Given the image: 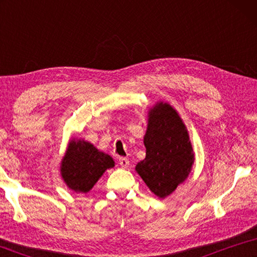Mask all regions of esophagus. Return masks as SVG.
I'll list each match as a JSON object with an SVG mask.
<instances>
[{"label":"esophagus","instance_id":"1","mask_svg":"<svg viewBox=\"0 0 257 257\" xmlns=\"http://www.w3.org/2000/svg\"><path fill=\"white\" fill-rule=\"evenodd\" d=\"M119 164L121 165V168L127 169V168H129V160L127 158H120L119 159Z\"/></svg>","mask_w":257,"mask_h":257}]
</instances>
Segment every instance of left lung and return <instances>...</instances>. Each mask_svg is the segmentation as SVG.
Here are the masks:
<instances>
[{
	"instance_id": "1",
	"label": "left lung",
	"mask_w": 257,
	"mask_h": 257,
	"mask_svg": "<svg viewBox=\"0 0 257 257\" xmlns=\"http://www.w3.org/2000/svg\"><path fill=\"white\" fill-rule=\"evenodd\" d=\"M144 145L146 158L136 171L152 193L167 197L187 179L194 163L188 132L170 104L159 102L149 111Z\"/></svg>"
}]
</instances>
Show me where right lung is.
Masks as SVG:
<instances>
[{
  "mask_svg": "<svg viewBox=\"0 0 257 257\" xmlns=\"http://www.w3.org/2000/svg\"><path fill=\"white\" fill-rule=\"evenodd\" d=\"M113 167L114 161L110 155L88 142L72 138L61 161V176L71 190L88 193L105 170Z\"/></svg>",
  "mask_w": 257,
  "mask_h": 257,
  "instance_id": "right-lung-1",
  "label": "right lung"
}]
</instances>
